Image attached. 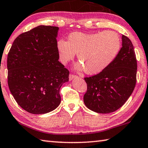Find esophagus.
Returning a JSON list of instances; mask_svg holds the SVG:
<instances>
[{
    "mask_svg": "<svg viewBox=\"0 0 148 148\" xmlns=\"http://www.w3.org/2000/svg\"><path fill=\"white\" fill-rule=\"evenodd\" d=\"M76 77H77V76L75 75H73V74H70L69 76V80H71V79H74V78H76Z\"/></svg>",
    "mask_w": 148,
    "mask_h": 148,
    "instance_id": "1",
    "label": "esophagus"
}]
</instances>
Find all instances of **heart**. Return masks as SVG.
I'll use <instances>...</instances> for the list:
<instances>
[{"instance_id": "1", "label": "heart", "mask_w": 148, "mask_h": 148, "mask_svg": "<svg viewBox=\"0 0 148 148\" xmlns=\"http://www.w3.org/2000/svg\"><path fill=\"white\" fill-rule=\"evenodd\" d=\"M60 59L66 64L77 54L79 69L89 75L103 71L117 56L121 47V38L114 31L94 34L74 32L68 36V41L57 42Z\"/></svg>"}]
</instances>
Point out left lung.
<instances>
[{
	"mask_svg": "<svg viewBox=\"0 0 148 148\" xmlns=\"http://www.w3.org/2000/svg\"><path fill=\"white\" fill-rule=\"evenodd\" d=\"M137 62L131 41L122 35V47L113 62L103 71L85 77L86 107L97 113L113 112L130 97L136 82Z\"/></svg>",
	"mask_w": 148,
	"mask_h": 148,
	"instance_id": "left-lung-1",
	"label": "left lung"
}]
</instances>
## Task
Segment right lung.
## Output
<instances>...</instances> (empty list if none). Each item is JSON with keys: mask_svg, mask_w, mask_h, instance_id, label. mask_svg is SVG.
Returning <instances> with one entry per match:
<instances>
[{"mask_svg": "<svg viewBox=\"0 0 148 148\" xmlns=\"http://www.w3.org/2000/svg\"><path fill=\"white\" fill-rule=\"evenodd\" d=\"M58 27L40 25L15 38L8 54V84L21 107L34 114L51 112L69 71L58 61Z\"/></svg>", "mask_w": 148, "mask_h": 148, "instance_id": "right-lung-1", "label": "right lung"}]
</instances>
